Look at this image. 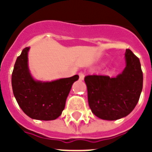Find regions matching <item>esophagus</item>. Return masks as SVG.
Returning a JSON list of instances; mask_svg holds the SVG:
<instances>
[{
  "label": "esophagus",
  "instance_id": "obj_1",
  "mask_svg": "<svg viewBox=\"0 0 152 152\" xmlns=\"http://www.w3.org/2000/svg\"><path fill=\"white\" fill-rule=\"evenodd\" d=\"M84 74L83 73V72H80V73H79V77H80V80H83V79H84Z\"/></svg>",
  "mask_w": 152,
  "mask_h": 152
}]
</instances>
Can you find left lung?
<instances>
[{
    "label": "left lung",
    "instance_id": "left-lung-1",
    "mask_svg": "<svg viewBox=\"0 0 152 152\" xmlns=\"http://www.w3.org/2000/svg\"><path fill=\"white\" fill-rule=\"evenodd\" d=\"M126 67L110 78L91 75L84 78L88 104L92 113L103 120L114 121L129 115L137 106L143 88V72L139 58L127 49Z\"/></svg>",
    "mask_w": 152,
    "mask_h": 152
}]
</instances>
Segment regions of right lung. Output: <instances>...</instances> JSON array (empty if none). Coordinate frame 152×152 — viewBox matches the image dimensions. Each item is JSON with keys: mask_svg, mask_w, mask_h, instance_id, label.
I'll return each instance as SVG.
<instances>
[{"mask_svg": "<svg viewBox=\"0 0 152 152\" xmlns=\"http://www.w3.org/2000/svg\"><path fill=\"white\" fill-rule=\"evenodd\" d=\"M29 47L17 57L12 74V86L15 99L22 110L32 119L55 120L61 114L72 83L78 75L51 82L34 80L27 64Z\"/></svg>", "mask_w": 152, "mask_h": 152, "instance_id": "1", "label": "right lung"}]
</instances>
